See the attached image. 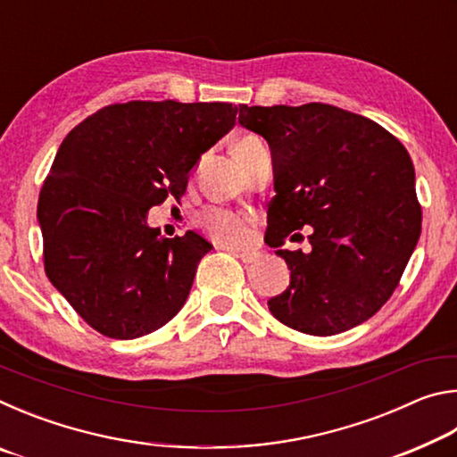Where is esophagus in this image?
<instances>
[{
  "label": "esophagus",
  "instance_id": "34e87169",
  "mask_svg": "<svg viewBox=\"0 0 457 457\" xmlns=\"http://www.w3.org/2000/svg\"><path fill=\"white\" fill-rule=\"evenodd\" d=\"M236 258H239L244 262V264H256L258 262V253H252V252H236Z\"/></svg>",
  "mask_w": 457,
  "mask_h": 457
}]
</instances>
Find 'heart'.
Instances as JSON below:
<instances>
[{
	"instance_id": "1",
	"label": "heart",
	"mask_w": 457,
	"mask_h": 457,
	"mask_svg": "<svg viewBox=\"0 0 457 457\" xmlns=\"http://www.w3.org/2000/svg\"><path fill=\"white\" fill-rule=\"evenodd\" d=\"M264 143L258 137H244L234 145L236 157L245 163L252 153H256ZM199 226L220 245H242L250 237V226L244 215L223 210V207H207L199 213Z\"/></svg>"
}]
</instances>
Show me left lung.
I'll return each instance as SVG.
<instances>
[{"mask_svg": "<svg viewBox=\"0 0 457 457\" xmlns=\"http://www.w3.org/2000/svg\"><path fill=\"white\" fill-rule=\"evenodd\" d=\"M239 125L272 151L268 244L280 247L292 231L312 228L308 253L276 252L290 286L268 300L270 312L314 337L369 320L397 288L421 234L407 149L375 120L322 103L242 104Z\"/></svg>", "mask_w": 457, "mask_h": 457, "instance_id": "1", "label": "left lung"}]
</instances>
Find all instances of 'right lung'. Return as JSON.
Masks as SVG:
<instances>
[{"label":"right lung","instance_id":"add662e5","mask_svg":"<svg viewBox=\"0 0 457 457\" xmlns=\"http://www.w3.org/2000/svg\"><path fill=\"white\" fill-rule=\"evenodd\" d=\"M236 114L229 103L130 100L62 141L37 199L44 270L100 335L138 338L181 311L212 244L195 231L161 237L146 212L183 197L191 167Z\"/></svg>","mask_w":457,"mask_h":457}]
</instances>
